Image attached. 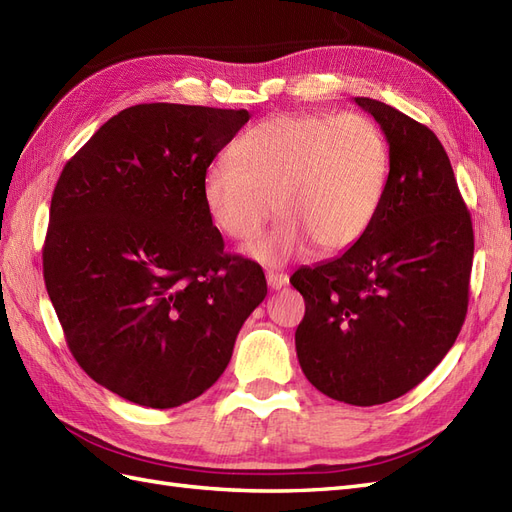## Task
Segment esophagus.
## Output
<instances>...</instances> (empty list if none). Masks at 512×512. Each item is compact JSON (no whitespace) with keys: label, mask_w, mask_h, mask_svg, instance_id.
<instances>
[{"label":"esophagus","mask_w":512,"mask_h":512,"mask_svg":"<svg viewBox=\"0 0 512 512\" xmlns=\"http://www.w3.org/2000/svg\"><path fill=\"white\" fill-rule=\"evenodd\" d=\"M266 281H268L270 290H281V287H285L290 279H287V274H283V272H268Z\"/></svg>","instance_id":"obj_1"}]
</instances>
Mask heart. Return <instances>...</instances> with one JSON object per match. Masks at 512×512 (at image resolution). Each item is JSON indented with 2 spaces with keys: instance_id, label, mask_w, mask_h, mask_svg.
<instances>
[{
  "instance_id": "heart-1",
  "label": "heart",
  "mask_w": 512,
  "mask_h": 512,
  "mask_svg": "<svg viewBox=\"0 0 512 512\" xmlns=\"http://www.w3.org/2000/svg\"><path fill=\"white\" fill-rule=\"evenodd\" d=\"M233 157L209 164L203 201L214 225L238 242L257 238L274 203L283 218L246 251L261 264H281L311 244L329 255L359 242L391 170L383 129L357 112L272 116L235 142Z\"/></svg>"
}]
</instances>
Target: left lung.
I'll use <instances>...</instances> for the list:
<instances>
[{
	"mask_svg": "<svg viewBox=\"0 0 512 512\" xmlns=\"http://www.w3.org/2000/svg\"><path fill=\"white\" fill-rule=\"evenodd\" d=\"M355 103L389 142L383 205L344 255L296 270L290 283L305 298L296 355L309 383L372 406L422 383L454 346L467 316L474 229L439 138L383 101Z\"/></svg>",
	"mask_w": 512,
	"mask_h": 512,
	"instance_id": "obj_1",
	"label": "left lung"
}]
</instances>
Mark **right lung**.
Returning a JSON list of instances; mask_svg holds the SVG:
<instances>
[{
	"label": "right lung",
	"mask_w": 512,
	"mask_h": 512,
	"mask_svg": "<svg viewBox=\"0 0 512 512\" xmlns=\"http://www.w3.org/2000/svg\"><path fill=\"white\" fill-rule=\"evenodd\" d=\"M246 110L140 103L62 168L43 246L47 294L80 368L151 409L199 398L266 298L264 270L225 253L203 177Z\"/></svg>",
	"instance_id": "1"
}]
</instances>
